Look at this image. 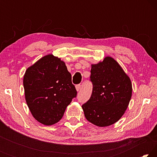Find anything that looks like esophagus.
Segmentation results:
<instances>
[{"label":"esophagus","instance_id":"34e87169","mask_svg":"<svg viewBox=\"0 0 157 157\" xmlns=\"http://www.w3.org/2000/svg\"><path fill=\"white\" fill-rule=\"evenodd\" d=\"M75 88H76L77 91H79V90H80V89H81V85H80V84H78V85H76V86H75Z\"/></svg>","mask_w":157,"mask_h":157}]
</instances>
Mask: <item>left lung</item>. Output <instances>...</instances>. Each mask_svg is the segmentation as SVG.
<instances>
[{
	"mask_svg": "<svg viewBox=\"0 0 157 157\" xmlns=\"http://www.w3.org/2000/svg\"><path fill=\"white\" fill-rule=\"evenodd\" d=\"M90 80L93 91L90 99L82 106L84 116L95 125H111L123 116L128 107L132 93L131 80L111 57L91 64Z\"/></svg>",
	"mask_w": 157,
	"mask_h": 157,
	"instance_id": "obj_1",
	"label": "left lung"
}]
</instances>
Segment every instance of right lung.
<instances>
[{
  "instance_id": "1",
  "label": "right lung",
  "mask_w": 157,
  "mask_h": 157,
  "mask_svg": "<svg viewBox=\"0 0 157 157\" xmlns=\"http://www.w3.org/2000/svg\"><path fill=\"white\" fill-rule=\"evenodd\" d=\"M23 86L32 115L45 125L59 122L77 95L65 63L52 55L41 58L26 70Z\"/></svg>"
}]
</instances>
